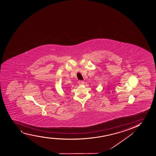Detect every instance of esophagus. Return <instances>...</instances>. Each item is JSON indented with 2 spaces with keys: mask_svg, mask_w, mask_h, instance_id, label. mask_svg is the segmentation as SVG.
Instances as JSON below:
<instances>
[{
  "mask_svg": "<svg viewBox=\"0 0 156 156\" xmlns=\"http://www.w3.org/2000/svg\"><path fill=\"white\" fill-rule=\"evenodd\" d=\"M78 83H79L80 85H83V84L85 83V82H84L83 81L79 80L78 81Z\"/></svg>",
  "mask_w": 156,
  "mask_h": 156,
  "instance_id": "1",
  "label": "esophagus"
}]
</instances>
